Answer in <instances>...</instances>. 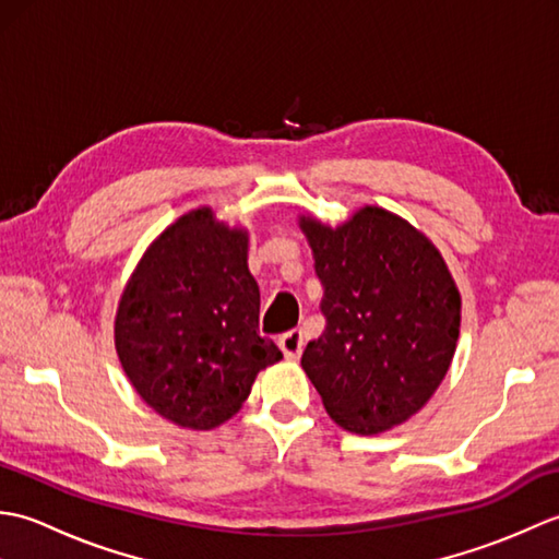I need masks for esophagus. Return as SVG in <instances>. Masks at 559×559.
Segmentation results:
<instances>
[{"instance_id": "1", "label": "esophagus", "mask_w": 559, "mask_h": 559, "mask_svg": "<svg viewBox=\"0 0 559 559\" xmlns=\"http://www.w3.org/2000/svg\"><path fill=\"white\" fill-rule=\"evenodd\" d=\"M278 348H281L283 355H286V358H290V360L300 358V353H302V348H305L302 331H300V329H293V331H288V334H283V336L278 338Z\"/></svg>"}]
</instances>
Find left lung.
<instances>
[{
    "instance_id": "8db88e82",
    "label": "left lung",
    "mask_w": 559,
    "mask_h": 559,
    "mask_svg": "<svg viewBox=\"0 0 559 559\" xmlns=\"http://www.w3.org/2000/svg\"><path fill=\"white\" fill-rule=\"evenodd\" d=\"M322 281L324 334L302 370L329 418L379 435L413 418L447 377L461 329V293L427 235L382 206L336 228L300 216Z\"/></svg>"
}]
</instances>
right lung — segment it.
Wrapping results in <instances>:
<instances>
[{"mask_svg": "<svg viewBox=\"0 0 559 559\" xmlns=\"http://www.w3.org/2000/svg\"><path fill=\"white\" fill-rule=\"evenodd\" d=\"M247 228L209 206L153 240L115 314V350L136 394L160 418L213 430L242 408L254 379L283 353L259 336V286Z\"/></svg>", "mask_w": 559, "mask_h": 559, "instance_id": "obj_1", "label": "right lung"}]
</instances>
